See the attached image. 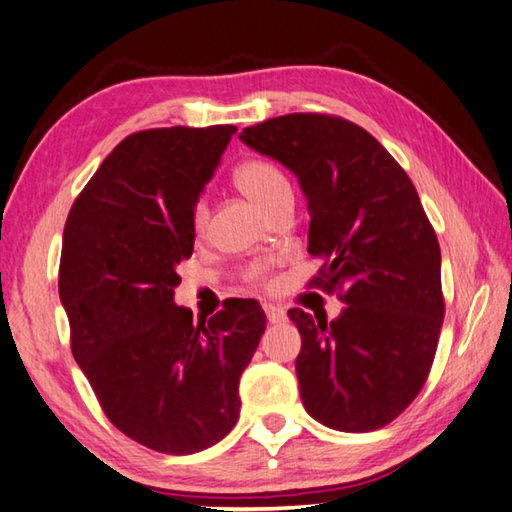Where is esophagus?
<instances>
[{
	"mask_svg": "<svg viewBox=\"0 0 512 512\" xmlns=\"http://www.w3.org/2000/svg\"><path fill=\"white\" fill-rule=\"evenodd\" d=\"M264 312H266L268 323H281V321H286V310L281 308V306H275V303H266Z\"/></svg>",
	"mask_w": 512,
	"mask_h": 512,
	"instance_id": "34e87169",
	"label": "esophagus"
}]
</instances>
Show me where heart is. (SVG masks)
<instances>
[{
  "label": "heart",
  "instance_id": "b5f03b06",
  "mask_svg": "<svg viewBox=\"0 0 512 512\" xmlns=\"http://www.w3.org/2000/svg\"><path fill=\"white\" fill-rule=\"evenodd\" d=\"M233 182L235 187L248 195L255 204L262 206V209L268 213L273 206L281 200L290 198V180L281 167H277L273 160L268 158H248L242 160L233 171ZM193 228L195 233L204 231L206 224V202L198 200L193 204ZM270 268H273V262L270 259H262V262H253L244 268V281H248L250 286H259L266 288L270 286Z\"/></svg>",
  "mask_w": 512,
  "mask_h": 512
}]
</instances>
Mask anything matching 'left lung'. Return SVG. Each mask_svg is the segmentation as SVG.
I'll return each instance as SVG.
<instances>
[{
    "label": "left lung",
    "mask_w": 512,
    "mask_h": 512,
    "mask_svg": "<svg viewBox=\"0 0 512 512\" xmlns=\"http://www.w3.org/2000/svg\"><path fill=\"white\" fill-rule=\"evenodd\" d=\"M242 143L279 160L308 198L310 288L336 292L339 319L290 308L301 334L303 407L336 431L385 427L420 394L444 319L440 244L407 171L378 140L334 114H286Z\"/></svg>",
    "instance_id": "1"
}]
</instances>
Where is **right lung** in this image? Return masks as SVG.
Here are the masks:
<instances>
[{
	"label": "right lung",
	"mask_w": 512,
	"mask_h": 512,
	"mask_svg": "<svg viewBox=\"0 0 512 512\" xmlns=\"http://www.w3.org/2000/svg\"><path fill=\"white\" fill-rule=\"evenodd\" d=\"M235 125L129 134L103 160L63 228L59 297L70 347L105 416L143 447L189 455L239 418V376L266 330L255 299L195 323L176 306L193 255V204Z\"/></svg>",
	"instance_id": "obj_1"
}]
</instances>
